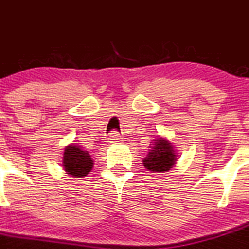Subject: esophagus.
<instances>
[{"label":"esophagus","mask_w":249,"mask_h":249,"mask_svg":"<svg viewBox=\"0 0 249 249\" xmlns=\"http://www.w3.org/2000/svg\"><path fill=\"white\" fill-rule=\"evenodd\" d=\"M109 143H122L123 137L117 131H112L109 135Z\"/></svg>","instance_id":"34e87169"}]
</instances>
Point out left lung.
<instances>
[{
  "label": "left lung",
  "mask_w": 249,
  "mask_h": 249,
  "mask_svg": "<svg viewBox=\"0 0 249 249\" xmlns=\"http://www.w3.org/2000/svg\"><path fill=\"white\" fill-rule=\"evenodd\" d=\"M149 146V152L143 158V166L152 173H164L169 171L178 160V153L170 141L163 137L153 140Z\"/></svg>",
  "instance_id": "left-lung-1"
}]
</instances>
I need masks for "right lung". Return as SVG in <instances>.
<instances>
[{
	"label": "right lung",
	"mask_w": 249,
	"mask_h": 249,
	"mask_svg": "<svg viewBox=\"0 0 249 249\" xmlns=\"http://www.w3.org/2000/svg\"><path fill=\"white\" fill-rule=\"evenodd\" d=\"M93 166V161L88 151H83V148L69 144L66 147L63 154V168L67 174L73 178H83L91 171Z\"/></svg>",
	"instance_id": "obj_1"
}]
</instances>
